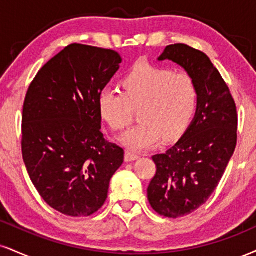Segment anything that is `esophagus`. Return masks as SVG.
<instances>
[{
	"mask_svg": "<svg viewBox=\"0 0 256 256\" xmlns=\"http://www.w3.org/2000/svg\"><path fill=\"white\" fill-rule=\"evenodd\" d=\"M140 156L137 155L136 152H132L130 150H126L125 152V161L126 162H132L134 161V160H137Z\"/></svg>",
	"mask_w": 256,
	"mask_h": 256,
	"instance_id": "esophagus-1",
	"label": "esophagus"
}]
</instances>
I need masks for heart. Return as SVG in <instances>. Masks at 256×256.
Listing matches in <instances>:
<instances>
[{
	"mask_svg": "<svg viewBox=\"0 0 256 256\" xmlns=\"http://www.w3.org/2000/svg\"><path fill=\"white\" fill-rule=\"evenodd\" d=\"M124 93L104 88L98 96L100 116L114 131L131 122L134 108L140 110V122L120 137L134 152L149 149L164 140H176L188 128L199 104V86L188 72L140 62L122 81Z\"/></svg>",
	"mask_w": 256,
	"mask_h": 256,
	"instance_id": "b5f03b06",
	"label": "heart"
}]
</instances>
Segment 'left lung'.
Segmentation results:
<instances>
[{
    "label": "left lung",
    "instance_id": "left-lung-1",
    "mask_svg": "<svg viewBox=\"0 0 256 256\" xmlns=\"http://www.w3.org/2000/svg\"><path fill=\"white\" fill-rule=\"evenodd\" d=\"M178 64L196 80L199 104L192 124L176 144L154 155L156 174L148 200L160 216L178 218L208 202L220 184L237 143V112L230 89L204 52L168 45L158 60Z\"/></svg>",
    "mask_w": 256,
    "mask_h": 256
}]
</instances>
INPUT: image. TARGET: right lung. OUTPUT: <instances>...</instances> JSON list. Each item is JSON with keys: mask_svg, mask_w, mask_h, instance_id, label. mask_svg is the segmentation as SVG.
<instances>
[{"mask_svg": "<svg viewBox=\"0 0 256 256\" xmlns=\"http://www.w3.org/2000/svg\"><path fill=\"white\" fill-rule=\"evenodd\" d=\"M118 52L72 44L30 82L22 110L24 162L46 204L70 217L102 208L124 149L104 138L98 96L118 72Z\"/></svg>", "mask_w": 256, "mask_h": 256, "instance_id": "right-lung-1", "label": "right lung"}]
</instances>
